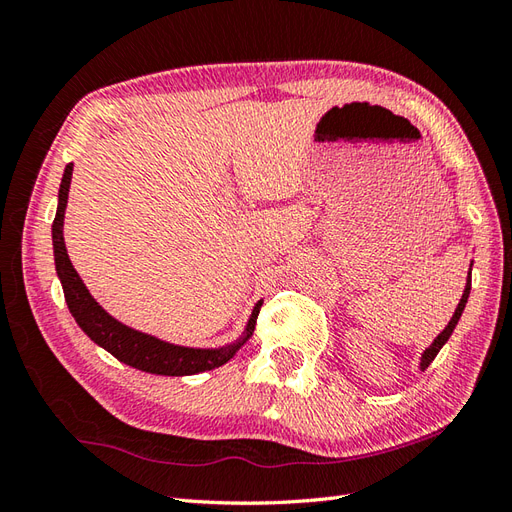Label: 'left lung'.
<instances>
[{
  "label": "left lung",
  "instance_id": "left-lung-1",
  "mask_svg": "<svg viewBox=\"0 0 512 512\" xmlns=\"http://www.w3.org/2000/svg\"><path fill=\"white\" fill-rule=\"evenodd\" d=\"M469 290H472V265H469V275H467V284H465V290H463V297H461V301H459L457 310H454L450 323L444 327V331H441V334L431 342V347H428V349L422 353V357H420V370H422V372L428 368V364L433 362V359L437 357V353L441 351V347H444V344L448 342V338L452 336V331H454V327H457V323H459V319H461V314H463V310H465Z\"/></svg>",
  "mask_w": 512,
  "mask_h": 512
}]
</instances>
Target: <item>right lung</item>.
I'll list each match as a JSON object with an SVG mask.
<instances>
[{
	"instance_id": "1",
	"label": "right lung",
	"mask_w": 512,
	"mask_h": 512,
	"mask_svg": "<svg viewBox=\"0 0 512 512\" xmlns=\"http://www.w3.org/2000/svg\"><path fill=\"white\" fill-rule=\"evenodd\" d=\"M71 178H73V163H68L64 168V176L58 191V211H55V219L51 226V239H53L55 273H58V278L62 282L66 306L71 310L77 325L84 329V334L94 344L103 347L107 353H112L118 362L142 372H150V375L187 377V375H198V372H204V370L219 368L226 362H230L234 353H237L254 334L262 299L254 306L243 334L234 342L224 344V347H217V349L181 347V344L165 342L157 336L144 334V331H137L129 325L120 323L107 310H103V306H99V301L90 295L84 280H81L79 273L75 271L71 258H68L66 245H64V213L68 204Z\"/></svg>"
}]
</instances>
